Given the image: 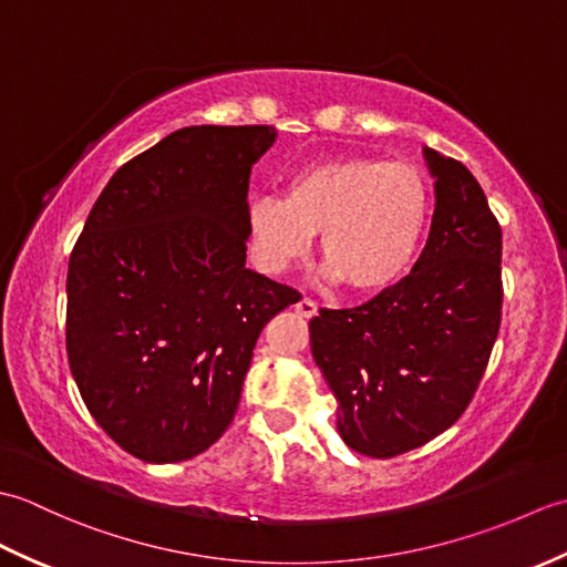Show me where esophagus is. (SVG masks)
<instances>
[{
	"mask_svg": "<svg viewBox=\"0 0 567 567\" xmlns=\"http://www.w3.org/2000/svg\"><path fill=\"white\" fill-rule=\"evenodd\" d=\"M295 309H297V315H302V317H307V319H311V317H317V302L315 299H309V297H302L299 299V302L295 305Z\"/></svg>",
	"mask_w": 567,
	"mask_h": 567,
	"instance_id": "34e87169",
	"label": "esophagus"
}]
</instances>
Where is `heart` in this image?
<instances>
[{
  "label": "heart",
  "mask_w": 567,
  "mask_h": 567,
  "mask_svg": "<svg viewBox=\"0 0 567 567\" xmlns=\"http://www.w3.org/2000/svg\"><path fill=\"white\" fill-rule=\"evenodd\" d=\"M429 216L431 187L416 165L331 158L297 171L285 199H250V252L277 275L302 260L319 234L321 258L348 290L380 292L412 265Z\"/></svg>",
  "instance_id": "b5f03b06"
}]
</instances>
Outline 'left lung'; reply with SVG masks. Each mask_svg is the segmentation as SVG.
Returning <instances> with one entry per match:
<instances>
[{
  "mask_svg": "<svg viewBox=\"0 0 567 567\" xmlns=\"http://www.w3.org/2000/svg\"><path fill=\"white\" fill-rule=\"evenodd\" d=\"M436 209L412 272L353 309L309 321L311 355L339 400V433L394 457L453 426L485 375L502 321V228L463 163L424 148Z\"/></svg>",
  "mask_w": 567,
  "mask_h": 567,
  "instance_id": "8db88e82",
  "label": "left lung"
}]
</instances>
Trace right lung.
Returning <instances> with one entry per match:
<instances>
[{
  "mask_svg": "<svg viewBox=\"0 0 567 567\" xmlns=\"http://www.w3.org/2000/svg\"><path fill=\"white\" fill-rule=\"evenodd\" d=\"M272 126H187L118 167L68 265L65 346L114 443L179 463L234 421L252 348L302 299L246 268L250 167Z\"/></svg>",
  "mask_w": 567,
  "mask_h": 567,
  "instance_id": "add662e5",
  "label": "right lung"
}]
</instances>
